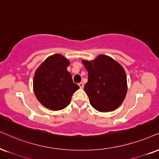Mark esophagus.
<instances>
[{
	"instance_id": "1",
	"label": "esophagus",
	"mask_w": 159,
	"mask_h": 159,
	"mask_svg": "<svg viewBox=\"0 0 159 159\" xmlns=\"http://www.w3.org/2000/svg\"><path fill=\"white\" fill-rule=\"evenodd\" d=\"M78 86H80V88H81V89H83V88H84V83H82V82H81V83L78 84Z\"/></svg>"
}]
</instances>
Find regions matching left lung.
Instances as JSON below:
<instances>
[{
  "mask_svg": "<svg viewBox=\"0 0 159 159\" xmlns=\"http://www.w3.org/2000/svg\"><path fill=\"white\" fill-rule=\"evenodd\" d=\"M88 71L84 91L92 107L100 112L114 111L121 105L127 93V77L123 67L106 55L94 61L83 60Z\"/></svg>",
  "mask_w": 159,
  "mask_h": 159,
  "instance_id": "1",
  "label": "left lung"
}]
</instances>
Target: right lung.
Segmentation results:
<instances>
[{"instance_id":"1","label":"right lung","mask_w":159,"mask_h":159,"mask_svg":"<svg viewBox=\"0 0 159 159\" xmlns=\"http://www.w3.org/2000/svg\"><path fill=\"white\" fill-rule=\"evenodd\" d=\"M70 61L60 54L46 59L36 70L34 92L39 103L53 111L69 105L73 94L79 89L67 68Z\"/></svg>"}]
</instances>
